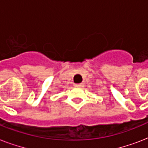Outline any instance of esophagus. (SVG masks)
<instances>
[{"mask_svg":"<svg viewBox=\"0 0 148 148\" xmlns=\"http://www.w3.org/2000/svg\"><path fill=\"white\" fill-rule=\"evenodd\" d=\"M83 86L84 84H74V87H76V88H81Z\"/></svg>","mask_w":148,"mask_h":148,"instance_id":"obj_1","label":"esophagus"}]
</instances>
